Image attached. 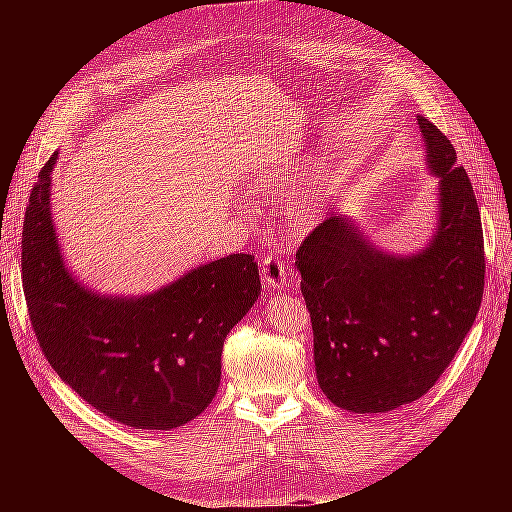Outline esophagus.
<instances>
[{
	"instance_id": "34e87169",
	"label": "esophagus",
	"mask_w": 512,
	"mask_h": 512,
	"mask_svg": "<svg viewBox=\"0 0 512 512\" xmlns=\"http://www.w3.org/2000/svg\"><path fill=\"white\" fill-rule=\"evenodd\" d=\"M261 276H263V286L270 288V290H284L292 282V278L286 270V265L282 263V259H278L274 255H267L263 259Z\"/></svg>"
}]
</instances>
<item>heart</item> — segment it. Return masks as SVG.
Segmentation results:
<instances>
[{
	"label": "heart",
	"mask_w": 512,
	"mask_h": 512,
	"mask_svg": "<svg viewBox=\"0 0 512 512\" xmlns=\"http://www.w3.org/2000/svg\"><path fill=\"white\" fill-rule=\"evenodd\" d=\"M265 178L270 182H280V180H286L288 174L284 170H278V172L267 174ZM319 213H321V197L315 191L305 193L301 199H297L292 205V220L297 222L301 228L313 226L315 220L319 218Z\"/></svg>",
	"instance_id": "obj_1"
}]
</instances>
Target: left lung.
<instances>
[{"label":"left lung","instance_id":"8db88e82","mask_svg":"<svg viewBox=\"0 0 512 512\" xmlns=\"http://www.w3.org/2000/svg\"><path fill=\"white\" fill-rule=\"evenodd\" d=\"M438 222L411 255L382 251L344 213L297 251L313 324L317 384L336 407L388 413L421 398L454 359L483 297V232L473 186L450 141L423 116Z\"/></svg>","mask_w":512,"mask_h":512}]
</instances>
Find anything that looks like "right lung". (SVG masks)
Segmentation results:
<instances>
[{"instance_id": "1", "label": "right lung", "mask_w": 512, "mask_h": 512, "mask_svg": "<svg viewBox=\"0 0 512 512\" xmlns=\"http://www.w3.org/2000/svg\"><path fill=\"white\" fill-rule=\"evenodd\" d=\"M49 157L22 230V286L49 365L87 405L134 429H174L218 392L228 332L261 294L253 255L188 270L141 297L99 294L66 267L51 218Z\"/></svg>"}]
</instances>
